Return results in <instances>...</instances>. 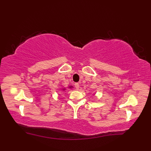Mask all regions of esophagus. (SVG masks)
<instances>
[{
	"label": "esophagus",
	"mask_w": 151,
	"mask_h": 151,
	"mask_svg": "<svg viewBox=\"0 0 151 151\" xmlns=\"http://www.w3.org/2000/svg\"><path fill=\"white\" fill-rule=\"evenodd\" d=\"M75 88L77 89H79L80 86H79V83H76L75 84Z\"/></svg>",
	"instance_id": "1"
}]
</instances>
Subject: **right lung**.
Instances as JSON below:
<instances>
[{
    "instance_id": "right-lung-1",
    "label": "right lung",
    "mask_w": 151,
    "mask_h": 151,
    "mask_svg": "<svg viewBox=\"0 0 151 151\" xmlns=\"http://www.w3.org/2000/svg\"><path fill=\"white\" fill-rule=\"evenodd\" d=\"M73 88V86H72L68 87V88ZM62 90H63V91H64V90H65V88H63V89H62Z\"/></svg>"
}]
</instances>
